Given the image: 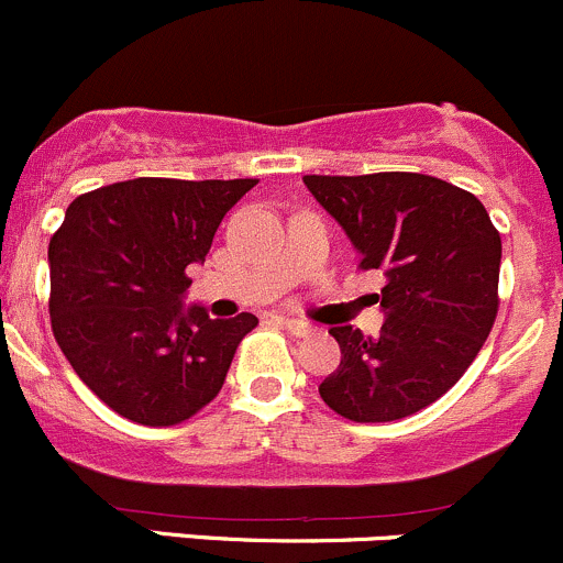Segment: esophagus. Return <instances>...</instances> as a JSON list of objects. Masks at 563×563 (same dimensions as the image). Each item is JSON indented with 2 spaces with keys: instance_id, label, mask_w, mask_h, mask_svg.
Here are the masks:
<instances>
[{
  "instance_id": "1",
  "label": "esophagus",
  "mask_w": 563,
  "mask_h": 563,
  "mask_svg": "<svg viewBox=\"0 0 563 563\" xmlns=\"http://www.w3.org/2000/svg\"><path fill=\"white\" fill-rule=\"evenodd\" d=\"M284 328H287L292 335L314 333V324L306 322V320H298V317H284Z\"/></svg>"
}]
</instances>
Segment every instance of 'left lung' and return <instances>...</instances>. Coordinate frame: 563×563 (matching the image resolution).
I'll return each instance as SVG.
<instances>
[{
  "instance_id": "8db88e82",
  "label": "left lung",
  "mask_w": 563,
  "mask_h": 563,
  "mask_svg": "<svg viewBox=\"0 0 563 563\" xmlns=\"http://www.w3.org/2000/svg\"><path fill=\"white\" fill-rule=\"evenodd\" d=\"M303 184L361 252V268L387 279L376 339L330 328L341 363L320 385L322 401L355 422L426 409L466 374L494 328L501 235L472 192L422 173Z\"/></svg>"
}]
</instances>
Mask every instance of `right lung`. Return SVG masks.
<instances>
[{
	"mask_svg": "<svg viewBox=\"0 0 563 563\" xmlns=\"http://www.w3.org/2000/svg\"><path fill=\"white\" fill-rule=\"evenodd\" d=\"M257 178H132L75 197L48 246L51 328L91 393L141 426H178L222 390L257 317L184 309L224 213Z\"/></svg>",
	"mask_w": 563,
	"mask_h": 563,
	"instance_id": "add662e5",
	"label": "right lung"
}]
</instances>
